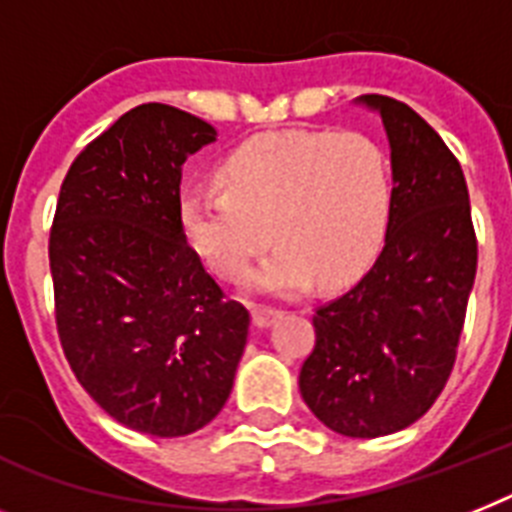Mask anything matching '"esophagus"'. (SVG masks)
Returning a JSON list of instances; mask_svg holds the SVG:
<instances>
[{"mask_svg": "<svg viewBox=\"0 0 512 512\" xmlns=\"http://www.w3.org/2000/svg\"><path fill=\"white\" fill-rule=\"evenodd\" d=\"M282 316V311H277V308H266V306H253L251 308V319H253V327L256 329H266L272 327L277 319Z\"/></svg>", "mask_w": 512, "mask_h": 512, "instance_id": "obj_1", "label": "esophagus"}]
</instances>
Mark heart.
<instances>
[{
	"label": "heart",
	"mask_w": 512,
	"mask_h": 512,
	"mask_svg": "<svg viewBox=\"0 0 512 512\" xmlns=\"http://www.w3.org/2000/svg\"><path fill=\"white\" fill-rule=\"evenodd\" d=\"M217 180L222 190L183 198V232L219 277L238 282L272 230L280 246L251 274L253 293L298 295L314 277L342 285L382 246L392 175L387 154L366 133L256 135L219 164Z\"/></svg>",
	"instance_id": "heart-1"
}]
</instances>
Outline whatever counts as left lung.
Masks as SVG:
<instances>
[{"instance_id":"8db88e82","label":"left lung","mask_w":512,"mask_h":512,"mask_svg":"<svg viewBox=\"0 0 512 512\" xmlns=\"http://www.w3.org/2000/svg\"><path fill=\"white\" fill-rule=\"evenodd\" d=\"M377 109L392 159L382 253L356 287L316 308V345L298 387L342 437L395 434L424 416L453 371L476 277L466 177L437 130L390 96Z\"/></svg>"}]
</instances>
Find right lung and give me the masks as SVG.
I'll use <instances>...</instances> for the list:
<instances>
[{"mask_svg": "<svg viewBox=\"0 0 512 512\" xmlns=\"http://www.w3.org/2000/svg\"><path fill=\"white\" fill-rule=\"evenodd\" d=\"M217 130L141 104L80 151L49 235L57 332L83 390L122 426L185 437L222 411L248 340L246 306L188 246L183 164Z\"/></svg>", "mask_w": 512, "mask_h": 512, "instance_id": "right-lung-1", "label": "right lung"}]
</instances>
